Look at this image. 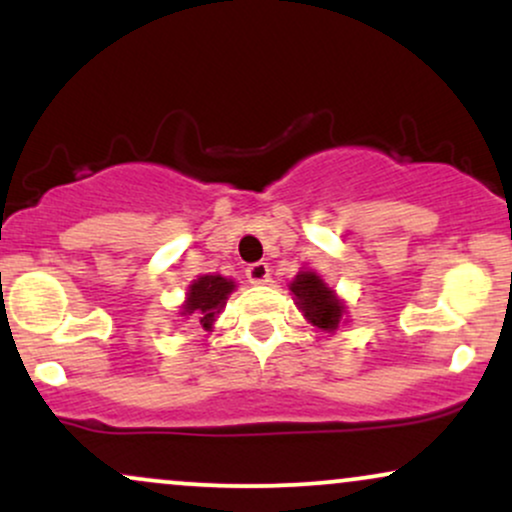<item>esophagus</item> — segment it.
Listing matches in <instances>:
<instances>
[{"label":"esophagus","instance_id":"34e87169","mask_svg":"<svg viewBox=\"0 0 512 512\" xmlns=\"http://www.w3.org/2000/svg\"><path fill=\"white\" fill-rule=\"evenodd\" d=\"M245 276H248L250 284H267L269 281V264L267 262H255L245 269Z\"/></svg>","mask_w":512,"mask_h":512}]
</instances>
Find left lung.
Returning a JSON list of instances; mask_svg holds the SVG:
<instances>
[{"instance_id": "8db88e82", "label": "left lung", "mask_w": 512, "mask_h": 512, "mask_svg": "<svg viewBox=\"0 0 512 512\" xmlns=\"http://www.w3.org/2000/svg\"><path fill=\"white\" fill-rule=\"evenodd\" d=\"M289 291L305 320L320 332L334 334L346 322L344 298H339L337 291L327 286V281L315 269L301 267V272L293 276Z\"/></svg>"}]
</instances>
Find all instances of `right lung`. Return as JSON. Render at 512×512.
I'll return each mask as SVG.
<instances>
[{
  "mask_svg": "<svg viewBox=\"0 0 512 512\" xmlns=\"http://www.w3.org/2000/svg\"><path fill=\"white\" fill-rule=\"evenodd\" d=\"M236 291V281L226 279L221 274H202L197 279H192V284L187 286L185 301L180 305V317L185 320H197L202 325V330L211 332L214 330L216 317L226 308L228 296Z\"/></svg>",
  "mask_w": 512,
  "mask_h": 512,
  "instance_id": "add662e5",
  "label": "right lung"
}]
</instances>
